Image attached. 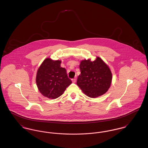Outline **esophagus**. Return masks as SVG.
<instances>
[{
    "instance_id": "34e87169",
    "label": "esophagus",
    "mask_w": 148,
    "mask_h": 148,
    "mask_svg": "<svg viewBox=\"0 0 148 148\" xmlns=\"http://www.w3.org/2000/svg\"><path fill=\"white\" fill-rule=\"evenodd\" d=\"M76 80H77V77H74L72 79V82L73 83H75L76 82Z\"/></svg>"
}]
</instances>
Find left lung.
Returning <instances> with one entry per match:
<instances>
[{"mask_svg": "<svg viewBox=\"0 0 148 148\" xmlns=\"http://www.w3.org/2000/svg\"><path fill=\"white\" fill-rule=\"evenodd\" d=\"M81 74L77 84L85 94L90 98H97L105 94L112 80V74L108 65L100 58L94 61L82 60L80 64Z\"/></svg>", "mask_w": 148, "mask_h": 148, "instance_id": "1", "label": "left lung"}]
</instances>
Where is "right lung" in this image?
Returning <instances> with one entry per match:
<instances>
[{
    "instance_id": "1",
    "label": "right lung",
    "mask_w": 148,
    "mask_h": 148,
    "mask_svg": "<svg viewBox=\"0 0 148 148\" xmlns=\"http://www.w3.org/2000/svg\"><path fill=\"white\" fill-rule=\"evenodd\" d=\"M61 61L47 58L38 69L36 83L39 92L48 98L59 97L71 84L66 71L60 66Z\"/></svg>"
}]
</instances>
